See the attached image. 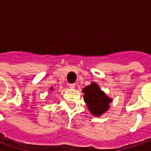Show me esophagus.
<instances>
[{
    "label": "esophagus",
    "instance_id": "1",
    "mask_svg": "<svg viewBox=\"0 0 151 151\" xmlns=\"http://www.w3.org/2000/svg\"><path fill=\"white\" fill-rule=\"evenodd\" d=\"M69 87H70V88H71V89H73V88H75V87H76V85H75V84H69Z\"/></svg>",
    "mask_w": 151,
    "mask_h": 151
}]
</instances>
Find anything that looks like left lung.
Returning a JSON list of instances; mask_svg holds the SVG:
<instances>
[{
	"label": "left lung",
	"instance_id": "left-lung-1",
	"mask_svg": "<svg viewBox=\"0 0 151 151\" xmlns=\"http://www.w3.org/2000/svg\"><path fill=\"white\" fill-rule=\"evenodd\" d=\"M82 91L85 94V102L93 115L100 116L108 109V105L112 100L101 91L96 83H91L90 86H86Z\"/></svg>",
	"mask_w": 151,
	"mask_h": 151
}]
</instances>
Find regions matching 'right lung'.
<instances>
[{
	"label": "right lung",
	"instance_id": "obj_1",
	"mask_svg": "<svg viewBox=\"0 0 151 151\" xmlns=\"http://www.w3.org/2000/svg\"><path fill=\"white\" fill-rule=\"evenodd\" d=\"M51 89H52V88H51Z\"/></svg>",
	"mask_w": 151,
	"mask_h": 151
}]
</instances>
